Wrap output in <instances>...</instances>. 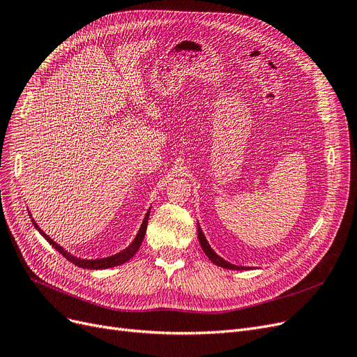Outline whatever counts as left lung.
I'll return each instance as SVG.
<instances>
[{
	"mask_svg": "<svg viewBox=\"0 0 357 357\" xmlns=\"http://www.w3.org/2000/svg\"><path fill=\"white\" fill-rule=\"evenodd\" d=\"M198 241H199L201 248H203V251H204V252H206V255L208 257V259H210L211 262H214L215 266L223 267V268H227V270H243V268L246 270V268H248V267H239V266L230 264V262L225 261L223 258H220L219 255H217V254L211 250V246L208 245V242H207V239H206V236H204L203 231H201L199 226H198Z\"/></svg>",
	"mask_w": 357,
	"mask_h": 357,
	"instance_id": "obj_1",
	"label": "left lung"
}]
</instances>
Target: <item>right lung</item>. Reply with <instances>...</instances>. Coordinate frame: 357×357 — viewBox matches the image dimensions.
Segmentation results:
<instances>
[{"label": "right lung", "mask_w": 357, "mask_h": 357, "mask_svg": "<svg viewBox=\"0 0 357 357\" xmlns=\"http://www.w3.org/2000/svg\"><path fill=\"white\" fill-rule=\"evenodd\" d=\"M149 214H150V211H147V214H146V217H144V222H143L140 230H138V234H137L135 239L132 241V243H131L128 248H126V250H123V251L119 252V254H115V255L107 257V258H100V259H80V258H75V257L70 255V254H68L67 251H64L63 248H61L56 242H54L48 235H46L45 231L38 226V223H36L33 219H32V222H33L35 227L39 230V234H40L46 241H48L59 254H63V257H66L68 261H71L73 264H75L77 267H82V268H89V270H102V268H111V267H115V266H121V264H123V262H127L128 259H131V258L134 257V254L138 251V248H140V245H142V242H143V239H144L146 229H147V222H149Z\"/></svg>", "instance_id": "right-lung-1"}]
</instances>
